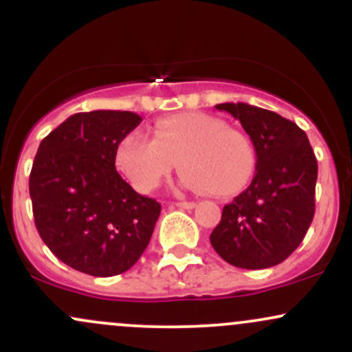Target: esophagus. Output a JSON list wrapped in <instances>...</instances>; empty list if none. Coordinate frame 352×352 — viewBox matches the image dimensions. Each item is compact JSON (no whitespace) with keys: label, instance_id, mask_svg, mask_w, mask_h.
I'll return each mask as SVG.
<instances>
[{"label":"esophagus","instance_id":"esophagus-1","mask_svg":"<svg viewBox=\"0 0 352 352\" xmlns=\"http://www.w3.org/2000/svg\"><path fill=\"white\" fill-rule=\"evenodd\" d=\"M177 208H184V210H192V208L196 206L195 201H179L176 203Z\"/></svg>","mask_w":352,"mask_h":352}]
</instances>
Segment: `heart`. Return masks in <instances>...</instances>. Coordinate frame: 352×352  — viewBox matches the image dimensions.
I'll list each match as a JSON object with an SVG mask.
<instances>
[{
	"instance_id": "obj_1",
	"label": "heart",
	"mask_w": 352,
	"mask_h": 352,
	"mask_svg": "<svg viewBox=\"0 0 352 352\" xmlns=\"http://www.w3.org/2000/svg\"><path fill=\"white\" fill-rule=\"evenodd\" d=\"M176 161L184 186L230 196L250 181L255 151L243 132L203 112L162 117L153 139L131 132L116 151L117 168L141 192L156 190Z\"/></svg>"
}]
</instances>
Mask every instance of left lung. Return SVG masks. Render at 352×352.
Masks as SVG:
<instances>
[{
  "label": "left lung",
  "mask_w": 352,
  "mask_h": 352,
  "mask_svg": "<svg viewBox=\"0 0 352 352\" xmlns=\"http://www.w3.org/2000/svg\"><path fill=\"white\" fill-rule=\"evenodd\" d=\"M240 120L256 153L250 186L225 205L210 241L238 268L278 265L304 240L316 211L317 160L292 120L243 102L214 105Z\"/></svg>",
  "instance_id": "8db88e82"
}]
</instances>
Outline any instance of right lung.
<instances>
[{
  "instance_id": "add662e5",
  "label": "right lung",
  "mask_w": 352,
  "mask_h": 352,
  "mask_svg": "<svg viewBox=\"0 0 352 352\" xmlns=\"http://www.w3.org/2000/svg\"><path fill=\"white\" fill-rule=\"evenodd\" d=\"M129 111L78 112L43 141L30 173L41 240L63 263L94 277L134 265L149 245L161 205L116 169L119 142L141 124Z\"/></svg>"
}]
</instances>
